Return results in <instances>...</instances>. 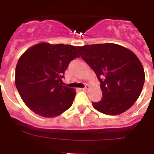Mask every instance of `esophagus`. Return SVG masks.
Wrapping results in <instances>:
<instances>
[{
  "label": "esophagus",
  "instance_id": "obj_1",
  "mask_svg": "<svg viewBox=\"0 0 154 154\" xmlns=\"http://www.w3.org/2000/svg\"><path fill=\"white\" fill-rule=\"evenodd\" d=\"M89 89V85H85V87H84L83 89H82V90L86 91V90H88V89Z\"/></svg>",
  "mask_w": 154,
  "mask_h": 154
}]
</instances>
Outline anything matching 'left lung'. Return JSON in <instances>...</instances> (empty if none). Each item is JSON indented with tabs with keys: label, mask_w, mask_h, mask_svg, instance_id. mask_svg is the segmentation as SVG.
Returning <instances> with one entry per match:
<instances>
[{
	"label": "left lung",
	"mask_w": 154,
	"mask_h": 154,
	"mask_svg": "<svg viewBox=\"0 0 154 154\" xmlns=\"http://www.w3.org/2000/svg\"><path fill=\"white\" fill-rule=\"evenodd\" d=\"M82 58L96 73L103 98L92 103L106 115L123 113L138 99L145 81L143 67L137 55L119 45H87L78 47Z\"/></svg>",
	"instance_id": "8db88e82"
}]
</instances>
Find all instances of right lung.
Instances as JSON below:
<instances>
[{
  "instance_id": "add662e5",
  "label": "right lung",
  "mask_w": 154,
  "mask_h": 154,
  "mask_svg": "<svg viewBox=\"0 0 154 154\" xmlns=\"http://www.w3.org/2000/svg\"><path fill=\"white\" fill-rule=\"evenodd\" d=\"M77 49L69 45L40 43L20 57L16 65V88L34 112L55 117L72 105L75 92L60 82L71 61L80 56Z\"/></svg>"
}]
</instances>
